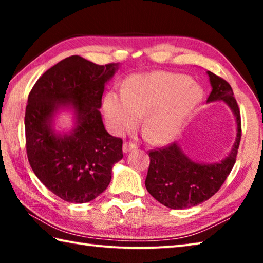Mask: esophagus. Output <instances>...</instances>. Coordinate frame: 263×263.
I'll return each mask as SVG.
<instances>
[{"label":"esophagus","instance_id":"34e87169","mask_svg":"<svg viewBox=\"0 0 263 263\" xmlns=\"http://www.w3.org/2000/svg\"><path fill=\"white\" fill-rule=\"evenodd\" d=\"M138 147H137V145L135 144V142H127V141H125L123 144V151H124V153H127V152H130V151H136Z\"/></svg>","mask_w":263,"mask_h":263}]
</instances>
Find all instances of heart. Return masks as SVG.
I'll return each mask as SVG.
<instances>
[{
    "label": "heart",
    "mask_w": 263,
    "mask_h": 263,
    "mask_svg": "<svg viewBox=\"0 0 263 263\" xmlns=\"http://www.w3.org/2000/svg\"><path fill=\"white\" fill-rule=\"evenodd\" d=\"M202 99L201 87L185 75L154 72L133 75L124 90L106 92L103 110L117 135L132 130L144 115L146 137L160 144L179 135Z\"/></svg>",
    "instance_id": "obj_1"
}]
</instances>
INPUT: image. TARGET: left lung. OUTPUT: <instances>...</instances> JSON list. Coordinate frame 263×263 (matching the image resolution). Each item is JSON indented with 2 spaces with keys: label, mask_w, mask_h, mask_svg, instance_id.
I'll use <instances>...</instances> for the list:
<instances>
[{
  "label": "left lung",
  "mask_w": 263,
  "mask_h": 263,
  "mask_svg": "<svg viewBox=\"0 0 263 263\" xmlns=\"http://www.w3.org/2000/svg\"><path fill=\"white\" fill-rule=\"evenodd\" d=\"M212 90L206 102L224 101L237 119V138L228 158L216 163H197L182 152L177 142L149 151L145 185L148 193L171 209H185L212 197L228 179L237 160L241 139V118L233 90L228 81L208 70Z\"/></svg>",
  "instance_id": "left-lung-1"
}]
</instances>
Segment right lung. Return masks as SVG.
<instances>
[{
  "label": "right lung",
  "mask_w": 263,
  "mask_h": 263,
  "mask_svg": "<svg viewBox=\"0 0 263 263\" xmlns=\"http://www.w3.org/2000/svg\"><path fill=\"white\" fill-rule=\"evenodd\" d=\"M117 64L96 65L72 55L47 69L31 89L25 109V147L35 176L58 197L86 203L108 188L112 166L123 158V140L104 128L100 108L104 84ZM72 106L77 125L57 135L51 117Z\"/></svg>",
  "instance_id": "add662e5"
}]
</instances>
